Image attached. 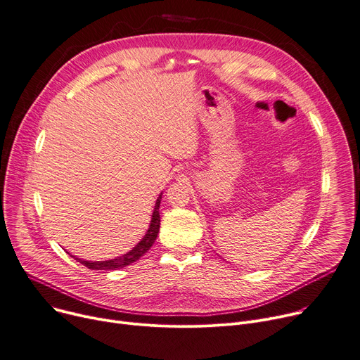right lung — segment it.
I'll return each mask as SVG.
<instances>
[{
  "label": "right lung",
  "mask_w": 360,
  "mask_h": 360,
  "mask_svg": "<svg viewBox=\"0 0 360 360\" xmlns=\"http://www.w3.org/2000/svg\"><path fill=\"white\" fill-rule=\"evenodd\" d=\"M160 200H162V194L159 195L156 204H155V210H153V215H152V221L149 226L148 233L145 234V237L126 255L111 259V260H103V262H88V260H81L78 257H75L79 263H82L84 266H86L88 269L92 271H115V269H122L130 263L139 260L143 255H145L152 245L155 243L158 233H159V227H160V215H159V205H160Z\"/></svg>",
  "instance_id": "obj_1"
}]
</instances>
